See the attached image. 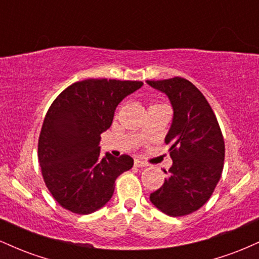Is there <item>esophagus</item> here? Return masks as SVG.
I'll list each match as a JSON object with an SVG mask.
<instances>
[{
    "label": "esophagus",
    "instance_id": "34e87169",
    "mask_svg": "<svg viewBox=\"0 0 259 259\" xmlns=\"http://www.w3.org/2000/svg\"><path fill=\"white\" fill-rule=\"evenodd\" d=\"M134 164H135V167H138V168H144V167H147V163H145L144 160L138 159V158H136L135 160H134Z\"/></svg>",
    "mask_w": 259,
    "mask_h": 259
}]
</instances>
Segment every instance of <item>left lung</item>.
<instances>
[{
    "label": "left lung",
    "mask_w": 259,
    "mask_h": 259,
    "mask_svg": "<svg viewBox=\"0 0 259 259\" xmlns=\"http://www.w3.org/2000/svg\"><path fill=\"white\" fill-rule=\"evenodd\" d=\"M146 82L167 95L174 111L165 136L173 165L164 170L168 178L150 200L165 214L187 215L209 200L221 179L225 157L222 130L206 97L189 80L175 76Z\"/></svg>",
    "instance_id": "1"
}]
</instances>
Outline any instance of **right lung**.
<instances>
[{
  "mask_svg": "<svg viewBox=\"0 0 259 259\" xmlns=\"http://www.w3.org/2000/svg\"><path fill=\"white\" fill-rule=\"evenodd\" d=\"M142 81L86 79L58 95L46 113L37 156L47 189L65 209L90 214L112 198L114 183L133 168L127 154L100 156L101 134L112 125L117 106Z\"/></svg>",
  "mask_w": 259,
  "mask_h": 259,
  "instance_id": "1",
  "label": "right lung"
}]
</instances>
